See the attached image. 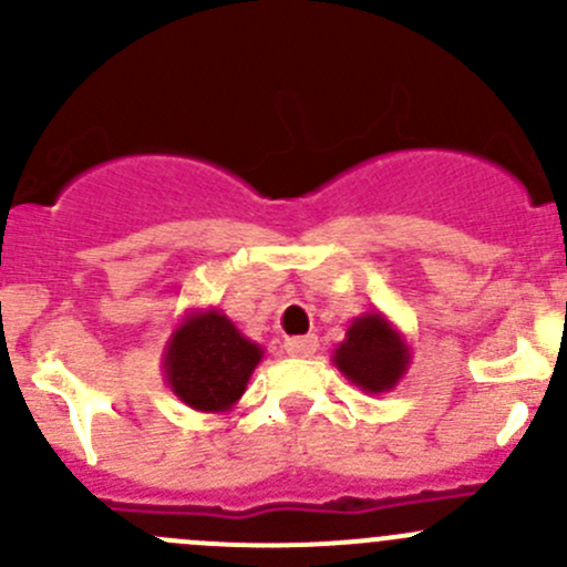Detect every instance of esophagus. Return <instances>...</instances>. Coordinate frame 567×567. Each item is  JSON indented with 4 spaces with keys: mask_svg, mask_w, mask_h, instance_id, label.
Wrapping results in <instances>:
<instances>
[{
    "mask_svg": "<svg viewBox=\"0 0 567 567\" xmlns=\"http://www.w3.org/2000/svg\"><path fill=\"white\" fill-rule=\"evenodd\" d=\"M284 347L291 358H311L317 352V336H295L286 339Z\"/></svg>",
    "mask_w": 567,
    "mask_h": 567,
    "instance_id": "34e87169",
    "label": "esophagus"
}]
</instances>
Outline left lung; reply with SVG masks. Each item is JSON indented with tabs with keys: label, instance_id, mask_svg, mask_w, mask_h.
<instances>
[{
	"label": "left lung",
	"instance_id": "obj_1",
	"mask_svg": "<svg viewBox=\"0 0 567 567\" xmlns=\"http://www.w3.org/2000/svg\"><path fill=\"white\" fill-rule=\"evenodd\" d=\"M411 344L383 311H367L347 328L333 350V363L352 385L367 394L391 391L411 367Z\"/></svg>",
	"mask_w": 567,
	"mask_h": 567
}]
</instances>
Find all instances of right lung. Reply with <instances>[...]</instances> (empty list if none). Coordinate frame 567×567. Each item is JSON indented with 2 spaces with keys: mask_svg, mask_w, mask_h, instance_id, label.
Listing matches in <instances>:
<instances>
[{
  "mask_svg": "<svg viewBox=\"0 0 567 567\" xmlns=\"http://www.w3.org/2000/svg\"><path fill=\"white\" fill-rule=\"evenodd\" d=\"M261 358L265 347L250 341L220 308H187L162 352V372L187 408L228 413Z\"/></svg>",
  "mask_w": 567,
  "mask_h": 567,
  "instance_id": "obj_1",
  "label": "right lung"
}]
</instances>
